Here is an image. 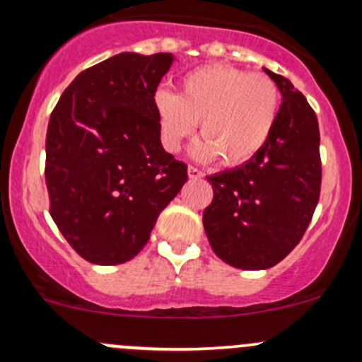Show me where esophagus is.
Returning a JSON list of instances; mask_svg holds the SVG:
<instances>
[{
  "mask_svg": "<svg viewBox=\"0 0 362 362\" xmlns=\"http://www.w3.org/2000/svg\"><path fill=\"white\" fill-rule=\"evenodd\" d=\"M189 178H192V180H199V178H203V171L198 170L196 166H189Z\"/></svg>",
  "mask_w": 362,
  "mask_h": 362,
  "instance_id": "34e87169",
  "label": "esophagus"
}]
</instances>
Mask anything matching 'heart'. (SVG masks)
<instances>
[{"mask_svg":"<svg viewBox=\"0 0 362 362\" xmlns=\"http://www.w3.org/2000/svg\"><path fill=\"white\" fill-rule=\"evenodd\" d=\"M280 89L262 73L228 64L192 69L182 78L180 94L159 89L154 96L160 136L178 151L199 120V159L218 158L226 166L250 160L268 144L280 112Z\"/></svg>","mask_w":362,"mask_h":362,"instance_id":"heart-1","label":"heart"}]
</instances>
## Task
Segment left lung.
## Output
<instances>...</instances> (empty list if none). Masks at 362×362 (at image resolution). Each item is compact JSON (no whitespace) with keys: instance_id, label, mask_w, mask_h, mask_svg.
Instances as JSON below:
<instances>
[{"instance_id":"obj_1","label":"left lung","mask_w":362,"mask_h":362,"mask_svg":"<svg viewBox=\"0 0 362 362\" xmlns=\"http://www.w3.org/2000/svg\"><path fill=\"white\" fill-rule=\"evenodd\" d=\"M282 93L268 144L250 160L208 177L203 211L211 249L240 269L279 264L301 242L320 196V133L313 108L282 75L264 69Z\"/></svg>"}]
</instances>
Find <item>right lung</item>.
Listing matches in <instances>:
<instances>
[{
    "label": "right lung",
    "instance_id": "1",
    "mask_svg": "<svg viewBox=\"0 0 362 362\" xmlns=\"http://www.w3.org/2000/svg\"><path fill=\"white\" fill-rule=\"evenodd\" d=\"M173 54L124 52L76 75L52 110L45 141L49 211L93 264L129 261L187 182L160 145L154 96Z\"/></svg>",
    "mask_w": 362,
    "mask_h": 362
}]
</instances>
